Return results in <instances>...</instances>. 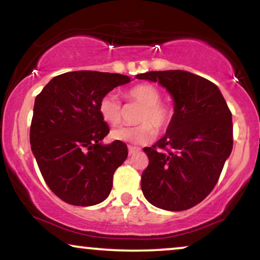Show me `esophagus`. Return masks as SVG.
Listing matches in <instances>:
<instances>
[{
	"instance_id": "obj_1",
	"label": "esophagus",
	"mask_w": 260,
	"mask_h": 260,
	"mask_svg": "<svg viewBox=\"0 0 260 260\" xmlns=\"http://www.w3.org/2000/svg\"><path fill=\"white\" fill-rule=\"evenodd\" d=\"M127 149H129V155H133V154L136 153V151L140 150V148L134 147V146H129V147H127Z\"/></svg>"
}]
</instances>
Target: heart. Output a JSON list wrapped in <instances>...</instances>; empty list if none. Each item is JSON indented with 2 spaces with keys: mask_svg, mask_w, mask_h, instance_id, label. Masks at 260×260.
I'll use <instances>...</instances> for the list:
<instances>
[{
  "mask_svg": "<svg viewBox=\"0 0 260 260\" xmlns=\"http://www.w3.org/2000/svg\"><path fill=\"white\" fill-rule=\"evenodd\" d=\"M127 103L140 105L133 126H118L111 131V137L125 143L146 144L155 137L156 131L167 130L173 122L174 106L161 100V92L149 83H138L123 94ZM98 111L101 119L110 125L122 120V105L113 94H106L99 100Z\"/></svg>",
  "mask_w": 260,
  "mask_h": 260,
  "instance_id": "obj_1",
  "label": "heart"
}]
</instances>
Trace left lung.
<instances>
[{"label":"left lung","mask_w":260,"mask_h":260,"mask_svg":"<svg viewBox=\"0 0 260 260\" xmlns=\"http://www.w3.org/2000/svg\"><path fill=\"white\" fill-rule=\"evenodd\" d=\"M174 99V118L161 140L143 148L149 164L141 178L144 197L170 211L187 210L212 191L233 148L232 112L215 83L184 70L149 72Z\"/></svg>","instance_id":"obj_1"}]
</instances>
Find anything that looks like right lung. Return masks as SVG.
<instances>
[{
    "label": "right lung",
    "mask_w": 260,
    "mask_h": 260,
    "mask_svg": "<svg viewBox=\"0 0 260 260\" xmlns=\"http://www.w3.org/2000/svg\"><path fill=\"white\" fill-rule=\"evenodd\" d=\"M130 82L120 74L64 73L55 76L36 98L29 142L44 180L66 203L89 207L109 197L113 174L125 161L127 147L114 141L98 104L114 87Z\"/></svg>",
    "instance_id": "1"
}]
</instances>
